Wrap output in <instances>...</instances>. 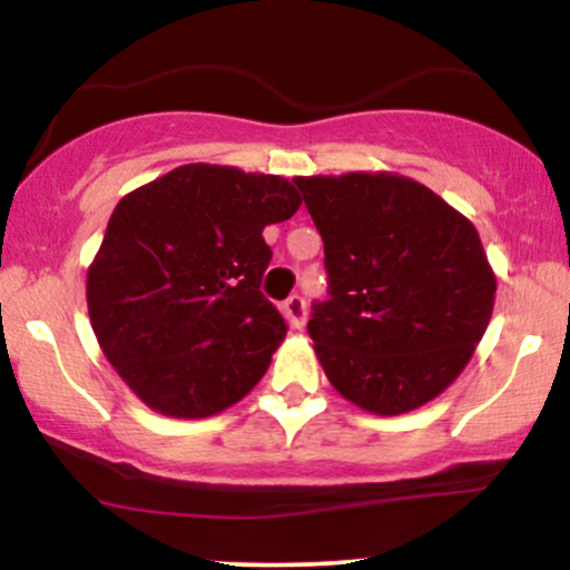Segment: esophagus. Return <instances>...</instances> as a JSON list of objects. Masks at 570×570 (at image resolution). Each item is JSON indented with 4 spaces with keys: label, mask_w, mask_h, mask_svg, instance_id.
<instances>
[{
    "label": "esophagus",
    "mask_w": 570,
    "mask_h": 570,
    "mask_svg": "<svg viewBox=\"0 0 570 570\" xmlns=\"http://www.w3.org/2000/svg\"><path fill=\"white\" fill-rule=\"evenodd\" d=\"M284 313H286V318H289V324L294 326V330H299V326L305 324V316H307L305 299L299 297V294H292V297L284 303Z\"/></svg>",
    "instance_id": "obj_1"
}]
</instances>
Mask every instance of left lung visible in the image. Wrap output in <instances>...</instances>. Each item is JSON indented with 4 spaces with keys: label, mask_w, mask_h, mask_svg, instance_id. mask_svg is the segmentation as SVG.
I'll use <instances>...</instances> for the list:
<instances>
[{
    "label": "left lung",
    "mask_w": 570,
    "mask_h": 570,
    "mask_svg": "<svg viewBox=\"0 0 570 570\" xmlns=\"http://www.w3.org/2000/svg\"><path fill=\"white\" fill-rule=\"evenodd\" d=\"M324 240L330 299L307 332L356 407L402 415L440 396L485 335L495 273L476 227L421 181L389 171L297 176Z\"/></svg>",
    "instance_id": "1"
}]
</instances>
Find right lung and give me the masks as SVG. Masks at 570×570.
<instances>
[{"label": "right lung", "mask_w": 570, "mask_h": 570, "mask_svg": "<svg viewBox=\"0 0 570 570\" xmlns=\"http://www.w3.org/2000/svg\"><path fill=\"white\" fill-rule=\"evenodd\" d=\"M299 195L276 174L189 163L115 206L88 267V313L104 356L147 407L208 417L271 367L286 324L259 292L263 230Z\"/></svg>", "instance_id": "obj_1"}]
</instances>
